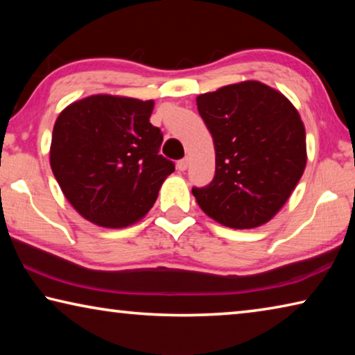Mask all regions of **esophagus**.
<instances>
[{
  "mask_svg": "<svg viewBox=\"0 0 355 355\" xmlns=\"http://www.w3.org/2000/svg\"><path fill=\"white\" fill-rule=\"evenodd\" d=\"M188 164H189V159L188 158L180 159L178 163H177V169L178 171H186V169H188Z\"/></svg>",
  "mask_w": 355,
  "mask_h": 355,
  "instance_id": "esophagus-1",
  "label": "esophagus"
}]
</instances>
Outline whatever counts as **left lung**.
<instances>
[{"label":"left lung","mask_w":355,"mask_h":355,"mask_svg":"<svg viewBox=\"0 0 355 355\" xmlns=\"http://www.w3.org/2000/svg\"><path fill=\"white\" fill-rule=\"evenodd\" d=\"M213 136V182L192 188L209 218L230 228L271 220L290 199L307 164L305 128L284 94L243 81L197 97Z\"/></svg>","instance_id":"1"}]
</instances>
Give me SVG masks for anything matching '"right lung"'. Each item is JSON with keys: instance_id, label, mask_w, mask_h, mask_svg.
Here are the masks:
<instances>
[{"instance_id": "obj_1", "label": "right lung", "mask_w": 355, "mask_h": 355, "mask_svg": "<svg viewBox=\"0 0 355 355\" xmlns=\"http://www.w3.org/2000/svg\"><path fill=\"white\" fill-rule=\"evenodd\" d=\"M153 100L91 95L69 105L53 128L50 164L71 207L110 228L135 224L175 164L159 155Z\"/></svg>"}]
</instances>
